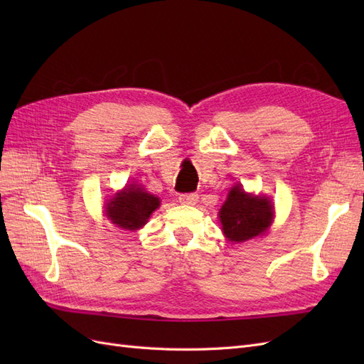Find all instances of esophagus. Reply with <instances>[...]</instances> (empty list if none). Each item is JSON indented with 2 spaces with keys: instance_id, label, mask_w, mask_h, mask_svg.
Wrapping results in <instances>:
<instances>
[{
  "instance_id": "esophagus-1",
  "label": "esophagus",
  "mask_w": 364,
  "mask_h": 364,
  "mask_svg": "<svg viewBox=\"0 0 364 364\" xmlns=\"http://www.w3.org/2000/svg\"><path fill=\"white\" fill-rule=\"evenodd\" d=\"M179 202L183 205H196L197 202H199V196H197L196 193H185V194L179 196Z\"/></svg>"
}]
</instances>
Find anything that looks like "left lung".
<instances>
[{
  "label": "left lung",
  "mask_w": 364,
  "mask_h": 364,
  "mask_svg": "<svg viewBox=\"0 0 364 364\" xmlns=\"http://www.w3.org/2000/svg\"><path fill=\"white\" fill-rule=\"evenodd\" d=\"M218 215L226 238L241 243L266 232L273 220V205L266 197L246 194L237 185L229 191Z\"/></svg>",
  "instance_id": "left-lung-1"
}]
</instances>
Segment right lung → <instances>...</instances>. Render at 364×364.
<instances>
[{
    "label": "right lung",
    "mask_w": 364,
    "mask_h": 364,
    "mask_svg": "<svg viewBox=\"0 0 364 364\" xmlns=\"http://www.w3.org/2000/svg\"><path fill=\"white\" fill-rule=\"evenodd\" d=\"M159 199L132 183L107 203L106 215L118 228L135 230L146 225L150 214L159 206Z\"/></svg>",
    "instance_id": "1"
}]
</instances>
